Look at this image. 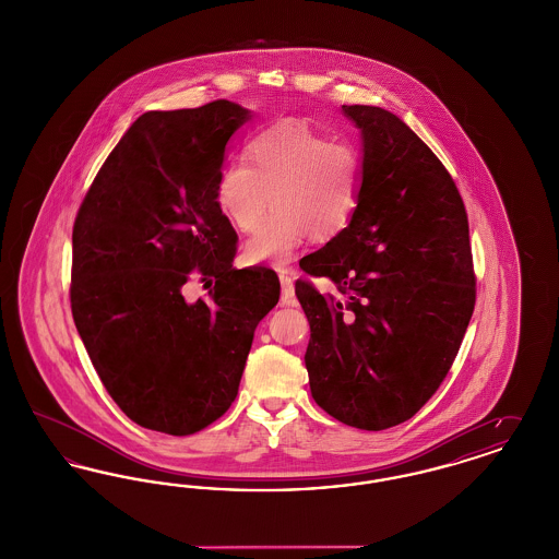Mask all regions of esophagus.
Listing matches in <instances>:
<instances>
[{
	"label": "esophagus",
	"instance_id": "34e87169",
	"mask_svg": "<svg viewBox=\"0 0 559 559\" xmlns=\"http://www.w3.org/2000/svg\"><path fill=\"white\" fill-rule=\"evenodd\" d=\"M278 278H281V285H283L281 304H283V306H295V304H297V299H295V289H293L292 274L283 270V272L278 274Z\"/></svg>",
	"mask_w": 559,
	"mask_h": 559
}]
</instances>
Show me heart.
Instances as JSON below:
<instances>
[{
    "label": "heart",
    "mask_w": 559,
    "mask_h": 559,
    "mask_svg": "<svg viewBox=\"0 0 559 559\" xmlns=\"http://www.w3.org/2000/svg\"><path fill=\"white\" fill-rule=\"evenodd\" d=\"M247 163L230 160L217 178L215 201L240 233L249 262L287 264L295 249L310 239L329 240L342 233L358 205L362 153L346 140L287 119L255 133L247 144Z\"/></svg>",
    "instance_id": "heart-1"
}]
</instances>
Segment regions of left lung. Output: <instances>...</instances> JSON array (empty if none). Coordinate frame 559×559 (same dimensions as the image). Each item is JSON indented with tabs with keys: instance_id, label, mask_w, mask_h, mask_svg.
Wrapping results in <instances>:
<instances>
[{
	"instance_id": "left-lung-1",
	"label": "left lung",
	"mask_w": 559,
	"mask_h": 559,
	"mask_svg": "<svg viewBox=\"0 0 559 559\" xmlns=\"http://www.w3.org/2000/svg\"><path fill=\"white\" fill-rule=\"evenodd\" d=\"M360 130L362 185L346 228L299 266L312 399L346 426L411 419L444 381L476 304L469 224L451 174L385 108L342 107Z\"/></svg>"
}]
</instances>
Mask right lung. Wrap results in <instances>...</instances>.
I'll return each mask as SVG.
<instances>
[{
	"mask_svg": "<svg viewBox=\"0 0 559 559\" xmlns=\"http://www.w3.org/2000/svg\"><path fill=\"white\" fill-rule=\"evenodd\" d=\"M251 110L230 100L148 110L112 148L73 226L71 310L110 399L133 424L188 436L239 394L274 270H237V233L215 201L226 144ZM216 278L187 302L193 267ZM203 278V280H204Z\"/></svg>",
	"mask_w": 559,
	"mask_h": 559,
	"instance_id": "add662e5",
	"label": "right lung"
}]
</instances>
